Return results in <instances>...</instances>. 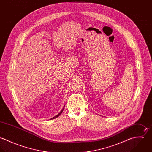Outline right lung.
<instances>
[{
  "instance_id": "1",
  "label": "right lung",
  "mask_w": 152,
  "mask_h": 152,
  "mask_svg": "<svg viewBox=\"0 0 152 152\" xmlns=\"http://www.w3.org/2000/svg\"><path fill=\"white\" fill-rule=\"evenodd\" d=\"M64 106H65V105H64ZM64 107H63V108L62 109V110L60 111V113H59L58 115H56V116H55L54 117H53V118H51L50 119H55V118H57V117H58V116H60V115L61 114V113L63 112V110H64Z\"/></svg>"
}]
</instances>
